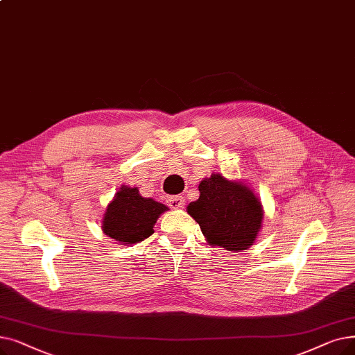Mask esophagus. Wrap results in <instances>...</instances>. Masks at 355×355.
<instances>
[{
	"mask_svg": "<svg viewBox=\"0 0 355 355\" xmlns=\"http://www.w3.org/2000/svg\"><path fill=\"white\" fill-rule=\"evenodd\" d=\"M166 203L171 209H184V206H186V197H182V196L168 197Z\"/></svg>",
	"mask_w": 355,
	"mask_h": 355,
	"instance_id": "obj_1",
	"label": "esophagus"
}]
</instances>
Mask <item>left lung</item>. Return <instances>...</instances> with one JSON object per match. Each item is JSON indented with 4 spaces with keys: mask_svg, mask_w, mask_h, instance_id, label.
Here are the masks:
<instances>
[{
    "mask_svg": "<svg viewBox=\"0 0 355 355\" xmlns=\"http://www.w3.org/2000/svg\"><path fill=\"white\" fill-rule=\"evenodd\" d=\"M198 200L187 206V211L209 243L234 252L254 245L264 210L250 187L211 174L198 184Z\"/></svg>",
    "mask_w": 355,
    "mask_h": 355,
    "instance_id": "left-lung-1",
    "label": "left lung"
}]
</instances>
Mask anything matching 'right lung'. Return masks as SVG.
<instances>
[{
    "mask_svg": "<svg viewBox=\"0 0 355 355\" xmlns=\"http://www.w3.org/2000/svg\"><path fill=\"white\" fill-rule=\"evenodd\" d=\"M166 210L165 205L142 197L137 187L121 186L105 209L103 232L121 245L137 243L153 234V226Z\"/></svg>",
    "mask_w": 355,
    "mask_h": 355,
    "instance_id": "add662e5",
    "label": "right lung"
}]
</instances>
